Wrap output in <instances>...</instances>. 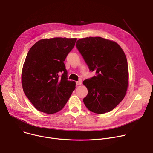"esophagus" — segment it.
Instances as JSON below:
<instances>
[{"instance_id":"1","label":"esophagus","mask_w":153,"mask_h":153,"mask_svg":"<svg viewBox=\"0 0 153 153\" xmlns=\"http://www.w3.org/2000/svg\"><path fill=\"white\" fill-rule=\"evenodd\" d=\"M81 84H82V80H80L76 82V85H80Z\"/></svg>"}]
</instances>
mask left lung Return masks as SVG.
Returning a JSON list of instances; mask_svg holds the SVG:
<instances>
[{
    "mask_svg": "<svg viewBox=\"0 0 153 153\" xmlns=\"http://www.w3.org/2000/svg\"><path fill=\"white\" fill-rule=\"evenodd\" d=\"M76 46L96 76L83 82L88 89L83 99L93 113L110 112L123 99L128 86V62L124 51L116 42L100 37L79 39Z\"/></svg>",
    "mask_w": 153,
    "mask_h": 153,
    "instance_id": "left-lung-1",
    "label": "left lung"
}]
</instances>
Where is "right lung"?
<instances>
[{
	"instance_id": "add662e5",
	"label": "right lung",
	"mask_w": 153,
	"mask_h": 153,
	"mask_svg": "<svg viewBox=\"0 0 153 153\" xmlns=\"http://www.w3.org/2000/svg\"><path fill=\"white\" fill-rule=\"evenodd\" d=\"M76 38L55 37L37 41L30 49L22 71L24 93L39 111L54 114L64 107L76 88L67 80L63 62Z\"/></svg>"
}]
</instances>
